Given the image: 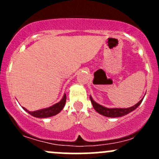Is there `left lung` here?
I'll return each instance as SVG.
<instances>
[{
    "label": "left lung",
    "mask_w": 159,
    "mask_h": 159,
    "mask_svg": "<svg viewBox=\"0 0 159 159\" xmlns=\"http://www.w3.org/2000/svg\"><path fill=\"white\" fill-rule=\"evenodd\" d=\"M90 100H91L93 107H94V108L95 109V111L98 113L101 114V115H104V116L105 117H109V118H118V117L124 116V115H127V114L130 113V112H131L132 111L136 109V108L140 105V104L142 103L143 98H142L140 102H138L136 105H134V106L128 108H106V107H104L102 106V105H99V104L96 103V102L93 100V98L91 96H90Z\"/></svg>",
    "instance_id": "8db88e82"
}]
</instances>
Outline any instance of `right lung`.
<instances>
[{
    "label": "right lung",
    "mask_w": 159,
    "mask_h": 159,
    "mask_svg": "<svg viewBox=\"0 0 159 159\" xmlns=\"http://www.w3.org/2000/svg\"><path fill=\"white\" fill-rule=\"evenodd\" d=\"M65 102H66V94L64 95L63 98L58 103L55 104V105H52V106L49 107V108H44V109L34 111H29L26 108H23L27 112H28L30 115H31L34 117H36V118H48V117L54 116V115L58 114L65 107Z\"/></svg>",
    "instance_id": "add662e5"
}]
</instances>
